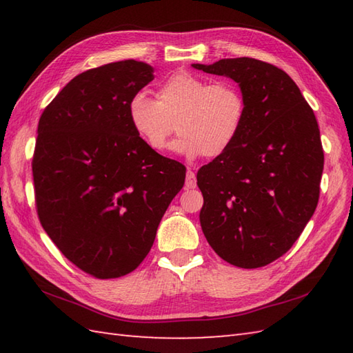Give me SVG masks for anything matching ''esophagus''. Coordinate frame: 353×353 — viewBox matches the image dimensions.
Wrapping results in <instances>:
<instances>
[{
  "mask_svg": "<svg viewBox=\"0 0 353 353\" xmlns=\"http://www.w3.org/2000/svg\"><path fill=\"white\" fill-rule=\"evenodd\" d=\"M185 186L186 188H196L197 186V181H196V174H194L192 170L186 171V179H185Z\"/></svg>",
  "mask_w": 353,
  "mask_h": 353,
  "instance_id": "obj_1",
  "label": "esophagus"
}]
</instances>
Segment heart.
Returning a JSON list of instances; mask_svg holds the SVG:
<instances>
[{
	"label": "heart",
	"mask_w": 353,
	"mask_h": 353,
	"mask_svg": "<svg viewBox=\"0 0 353 353\" xmlns=\"http://www.w3.org/2000/svg\"><path fill=\"white\" fill-rule=\"evenodd\" d=\"M247 114L245 97L234 81H211L177 72L156 91L129 101V119L138 137L156 153L170 147L172 133H182L174 150L186 157H220L235 144Z\"/></svg>",
	"instance_id": "heart-1"
}]
</instances>
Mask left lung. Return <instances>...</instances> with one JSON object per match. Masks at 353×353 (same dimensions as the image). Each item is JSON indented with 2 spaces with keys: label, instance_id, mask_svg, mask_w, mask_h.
Listing matches in <instances>:
<instances>
[{
  "label": "left lung",
  "instance_id": "8db88e82",
  "mask_svg": "<svg viewBox=\"0 0 353 353\" xmlns=\"http://www.w3.org/2000/svg\"><path fill=\"white\" fill-rule=\"evenodd\" d=\"M192 66L236 81L247 103L235 144L197 172L201 230L229 264L264 267L291 249L317 208L325 154L316 115L272 63L236 57Z\"/></svg>",
  "mask_w": 353,
  "mask_h": 353
}]
</instances>
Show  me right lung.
<instances>
[{"mask_svg":"<svg viewBox=\"0 0 353 353\" xmlns=\"http://www.w3.org/2000/svg\"><path fill=\"white\" fill-rule=\"evenodd\" d=\"M154 79L123 61L74 77L42 112L32 161L36 211L63 256L97 279L133 272L154 243L185 165L150 150L129 101Z\"/></svg>","mask_w":353,"mask_h":353,"instance_id":"1","label":"right lung"}]
</instances>
